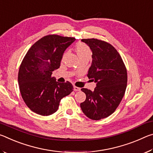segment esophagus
<instances>
[{"instance_id":"obj_1","label":"esophagus","mask_w":153,"mask_h":153,"mask_svg":"<svg viewBox=\"0 0 153 153\" xmlns=\"http://www.w3.org/2000/svg\"><path fill=\"white\" fill-rule=\"evenodd\" d=\"M74 89L75 91H79V90H80V88L77 87V86H74Z\"/></svg>"}]
</instances>
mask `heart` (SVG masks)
<instances>
[{
	"mask_svg": "<svg viewBox=\"0 0 153 153\" xmlns=\"http://www.w3.org/2000/svg\"><path fill=\"white\" fill-rule=\"evenodd\" d=\"M76 51L79 59L83 57H90L92 55L91 49L88 46L84 43L77 44L76 46ZM65 55V53L64 54V56Z\"/></svg>",
	"mask_w": 153,
	"mask_h": 153,
	"instance_id": "heart-1",
	"label": "heart"
}]
</instances>
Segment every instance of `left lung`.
<instances>
[{"label": "left lung", "mask_w": 153, "mask_h": 153, "mask_svg": "<svg viewBox=\"0 0 153 153\" xmlns=\"http://www.w3.org/2000/svg\"><path fill=\"white\" fill-rule=\"evenodd\" d=\"M92 51V62L87 76L97 83L94 91L81 90L86 95L80 107L92 120L107 117L115 112L127 87L128 75L125 64L117 51L105 41L97 38L82 39Z\"/></svg>", "instance_id": "1"}]
</instances>
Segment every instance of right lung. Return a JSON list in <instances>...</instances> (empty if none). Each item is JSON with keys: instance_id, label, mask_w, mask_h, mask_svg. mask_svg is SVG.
<instances>
[{"instance_id": "1", "label": "right lung", "mask_w": 153, "mask_h": 153, "mask_svg": "<svg viewBox=\"0 0 153 153\" xmlns=\"http://www.w3.org/2000/svg\"><path fill=\"white\" fill-rule=\"evenodd\" d=\"M75 40L73 37L47 35L27 52L20 65L18 83L23 100L33 112L43 116L55 113L62 98L74 90L70 82H56L52 74L60 67L64 51Z\"/></svg>"}]
</instances>
